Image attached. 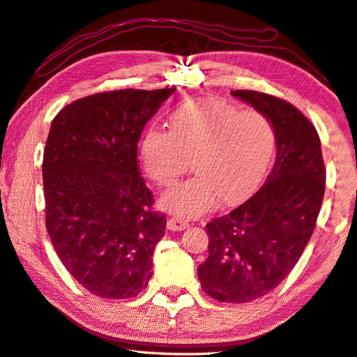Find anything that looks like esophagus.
I'll use <instances>...</instances> for the list:
<instances>
[{
  "label": "esophagus",
  "mask_w": 357,
  "mask_h": 357,
  "mask_svg": "<svg viewBox=\"0 0 357 357\" xmlns=\"http://www.w3.org/2000/svg\"><path fill=\"white\" fill-rule=\"evenodd\" d=\"M187 226H189V223L184 222V220L178 218V217H172L167 222V228L170 231H183V229L187 228Z\"/></svg>",
  "instance_id": "esophagus-1"
}]
</instances>
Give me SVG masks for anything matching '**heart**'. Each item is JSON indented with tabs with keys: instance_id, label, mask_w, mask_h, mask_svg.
I'll return each mask as SVG.
<instances>
[{
	"instance_id": "obj_1",
	"label": "heart",
	"mask_w": 357,
	"mask_h": 357,
	"mask_svg": "<svg viewBox=\"0 0 357 357\" xmlns=\"http://www.w3.org/2000/svg\"><path fill=\"white\" fill-rule=\"evenodd\" d=\"M275 134L267 116L241 111L215 98L185 101L170 115V129L150 126L139 145L144 172L158 185H168L192 159L197 173L160 195L162 209L184 218L212 211L222 198L241 203L267 173Z\"/></svg>"
}]
</instances>
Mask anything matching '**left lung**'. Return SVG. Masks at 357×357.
I'll return each instance as SVG.
<instances>
[{"label": "left lung", "mask_w": 357, "mask_h": 357, "mask_svg": "<svg viewBox=\"0 0 357 357\" xmlns=\"http://www.w3.org/2000/svg\"><path fill=\"white\" fill-rule=\"evenodd\" d=\"M273 126L276 160L248 201L206 225L209 257L198 267L201 287L225 303L257 300L286 280L315 229L326 170L315 126L273 95L234 90Z\"/></svg>", "instance_id": "obj_1"}]
</instances>
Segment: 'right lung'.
<instances>
[{
  "mask_svg": "<svg viewBox=\"0 0 357 357\" xmlns=\"http://www.w3.org/2000/svg\"><path fill=\"white\" fill-rule=\"evenodd\" d=\"M174 89L89 95L54 116L43 153L45 222L68 273L90 294L125 300L153 275L165 215L140 176L137 144Z\"/></svg>",
  "mask_w": 357,
  "mask_h": 357,
  "instance_id": "right-lung-1",
  "label": "right lung"
}]
</instances>
